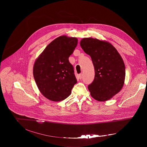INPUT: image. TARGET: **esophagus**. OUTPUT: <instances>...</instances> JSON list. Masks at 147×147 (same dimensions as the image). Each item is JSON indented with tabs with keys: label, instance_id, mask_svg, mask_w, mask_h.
I'll use <instances>...</instances> for the list:
<instances>
[{
	"label": "esophagus",
	"instance_id": "34e87169",
	"mask_svg": "<svg viewBox=\"0 0 147 147\" xmlns=\"http://www.w3.org/2000/svg\"><path fill=\"white\" fill-rule=\"evenodd\" d=\"M78 77H79V78H80V80L82 78V74H81V73L78 75Z\"/></svg>",
	"mask_w": 147,
	"mask_h": 147
}]
</instances>
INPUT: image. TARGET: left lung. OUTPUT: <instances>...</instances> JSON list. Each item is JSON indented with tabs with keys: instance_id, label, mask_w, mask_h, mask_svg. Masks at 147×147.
<instances>
[{
	"instance_id": "8db88e82",
	"label": "left lung",
	"mask_w": 147,
	"mask_h": 147,
	"mask_svg": "<svg viewBox=\"0 0 147 147\" xmlns=\"http://www.w3.org/2000/svg\"><path fill=\"white\" fill-rule=\"evenodd\" d=\"M80 45L91 56L94 66V80L88 87L91 95L98 101L110 99L124 82L125 70L121 56L110 43L97 39L83 38Z\"/></svg>"
}]
</instances>
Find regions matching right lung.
I'll return each instance as SVG.
<instances>
[{"label": "right lung", "instance_id": "1", "mask_svg": "<svg viewBox=\"0 0 147 147\" xmlns=\"http://www.w3.org/2000/svg\"><path fill=\"white\" fill-rule=\"evenodd\" d=\"M77 44L76 38L59 36L51 42L36 60L34 77L40 92L48 99L60 101L71 94L77 79L69 57Z\"/></svg>", "mask_w": 147, "mask_h": 147}]
</instances>
